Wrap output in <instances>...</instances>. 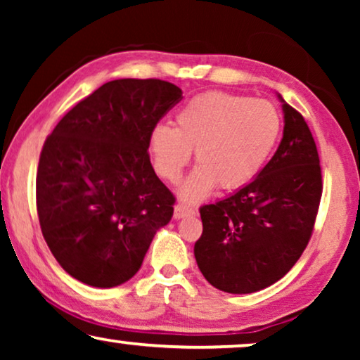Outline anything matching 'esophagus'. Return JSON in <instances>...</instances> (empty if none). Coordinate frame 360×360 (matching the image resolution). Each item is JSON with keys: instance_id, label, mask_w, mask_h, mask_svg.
Wrapping results in <instances>:
<instances>
[{"instance_id": "1", "label": "esophagus", "mask_w": 360, "mask_h": 360, "mask_svg": "<svg viewBox=\"0 0 360 360\" xmlns=\"http://www.w3.org/2000/svg\"><path fill=\"white\" fill-rule=\"evenodd\" d=\"M193 214H195L193 208H188V206L185 205H175V210H174L175 219H181V218H186V216H193Z\"/></svg>"}]
</instances>
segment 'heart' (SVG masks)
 I'll return each instance as SVG.
<instances>
[{
    "instance_id": "b5f03b06",
    "label": "heart",
    "mask_w": 360,
    "mask_h": 360,
    "mask_svg": "<svg viewBox=\"0 0 360 360\" xmlns=\"http://www.w3.org/2000/svg\"><path fill=\"white\" fill-rule=\"evenodd\" d=\"M282 131V117L267 100L224 91L196 95L180 108L175 127L159 122L150 131L155 172L176 184L190 164L198 167L180 188L181 198L198 201L216 186L239 188L259 174Z\"/></svg>"
}]
</instances>
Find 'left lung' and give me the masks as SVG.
Listing matches in <instances>:
<instances>
[{
	"label": "left lung",
	"instance_id": "obj_1",
	"mask_svg": "<svg viewBox=\"0 0 360 360\" xmlns=\"http://www.w3.org/2000/svg\"><path fill=\"white\" fill-rule=\"evenodd\" d=\"M278 100L283 137L269 164L236 193L200 208L196 264L228 293H254L282 278L302 257L318 214L323 180L316 144L303 116Z\"/></svg>",
	"mask_w": 360,
	"mask_h": 360
}]
</instances>
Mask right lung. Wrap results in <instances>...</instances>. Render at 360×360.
<instances>
[{
  "label": "right lung",
  "instance_id": "1",
  "mask_svg": "<svg viewBox=\"0 0 360 360\" xmlns=\"http://www.w3.org/2000/svg\"><path fill=\"white\" fill-rule=\"evenodd\" d=\"M181 100L174 83L108 82L73 106L44 142L36 179L46 243L68 275L98 288L141 269L175 196L152 169L150 131Z\"/></svg>",
  "mask_w": 360,
  "mask_h": 360
}]
</instances>
